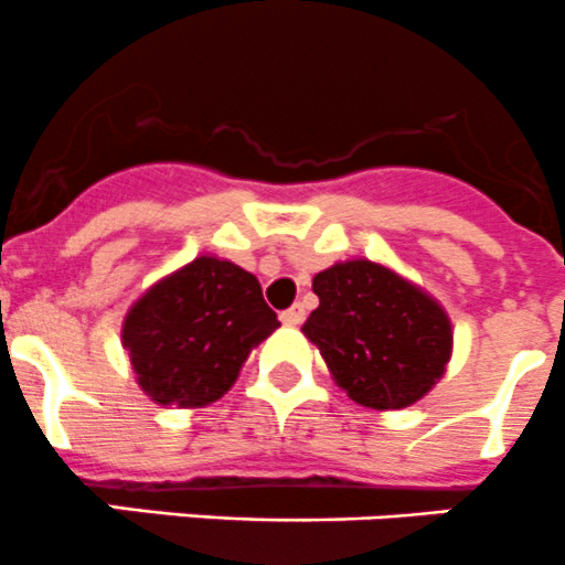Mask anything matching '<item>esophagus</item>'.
<instances>
[{
	"label": "esophagus",
	"instance_id": "esophagus-1",
	"mask_svg": "<svg viewBox=\"0 0 565 565\" xmlns=\"http://www.w3.org/2000/svg\"><path fill=\"white\" fill-rule=\"evenodd\" d=\"M280 321L285 323V327H299V323L305 321V307L301 305L288 307V310L280 312Z\"/></svg>",
	"mask_w": 565,
	"mask_h": 565
}]
</instances>
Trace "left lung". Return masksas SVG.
<instances>
[{
  "instance_id": "1",
  "label": "left lung",
  "mask_w": 565,
  "mask_h": 565,
  "mask_svg": "<svg viewBox=\"0 0 565 565\" xmlns=\"http://www.w3.org/2000/svg\"><path fill=\"white\" fill-rule=\"evenodd\" d=\"M318 307L301 332L356 404L404 409L445 373L454 332L443 307L371 260L334 264L312 280Z\"/></svg>"
}]
</instances>
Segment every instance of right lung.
I'll return each mask as SVG.
<instances>
[{"label": "right lung", "mask_w": 565, "mask_h": 565, "mask_svg": "<svg viewBox=\"0 0 565 565\" xmlns=\"http://www.w3.org/2000/svg\"><path fill=\"white\" fill-rule=\"evenodd\" d=\"M280 327L255 275L198 258L156 282L122 323L137 382L156 404L205 406L236 382L244 360Z\"/></svg>", "instance_id": "right-lung-1"}]
</instances>
